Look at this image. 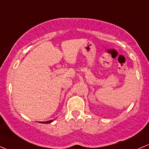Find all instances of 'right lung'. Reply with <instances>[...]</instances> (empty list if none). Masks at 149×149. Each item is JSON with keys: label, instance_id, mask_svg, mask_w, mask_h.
Masks as SVG:
<instances>
[{"label": "right lung", "instance_id": "1", "mask_svg": "<svg viewBox=\"0 0 149 149\" xmlns=\"http://www.w3.org/2000/svg\"><path fill=\"white\" fill-rule=\"evenodd\" d=\"M52 121H53V120H50V121H44V122H42V123H49L52 122Z\"/></svg>", "mask_w": 149, "mask_h": 149}]
</instances>
